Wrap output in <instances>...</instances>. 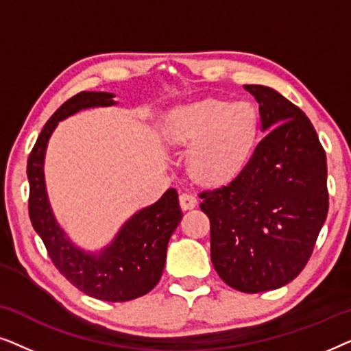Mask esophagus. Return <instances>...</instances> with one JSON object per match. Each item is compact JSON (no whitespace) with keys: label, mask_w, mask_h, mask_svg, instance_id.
Masks as SVG:
<instances>
[{"label":"esophagus","mask_w":351,"mask_h":351,"mask_svg":"<svg viewBox=\"0 0 351 351\" xmlns=\"http://www.w3.org/2000/svg\"><path fill=\"white\" fill-rule=\"evenodd\" d=\"M179 203H180V208L184 210L193 209L196 206V196L193 193H189V191H182L179 196Z\"/></svg>","instance_id":"esophagus-1"}]
</instances>
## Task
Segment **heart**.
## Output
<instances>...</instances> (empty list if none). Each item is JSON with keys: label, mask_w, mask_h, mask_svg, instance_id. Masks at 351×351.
Here are the masks:
<instances>
[{"label": "heart", "mask_w": 351, "mask_h": 351, "mask_svg": "<svg viewBox=\"0 0 351 351\" xmlns=\"http://www.w3.org/2000/svg\"><path fill=\"white\" fill-rule=\"evenodd\" d=\"M257 118L246 104L203 100L172 114L167 137L193 147L190 171L206 184H220L237 174L256 137Z\"/></svg>", "instance_id": "obj_1"}]
</instances>
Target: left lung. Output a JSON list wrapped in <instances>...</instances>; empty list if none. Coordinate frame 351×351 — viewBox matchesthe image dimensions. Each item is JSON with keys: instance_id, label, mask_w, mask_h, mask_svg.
Listing matches in <instances>:
<instances>
[{"instance_id": "1", "label": "left lung", "mask_w": 351, "mask_h": 351, "mask_svg": "<svg viewBox=\"0 0 351 351\" xmlns=\"http://www.w3.org/2000/svg\"><path fill=\"white\" fill-rule=\"evenodd\" d=\"M258 102L262 131L252 156L227 185L203 190L210 261L230 287L278 289L299 276L329 209L328 165L313 124L276 90L244 84Z\"/></svg>"}]
</instances>
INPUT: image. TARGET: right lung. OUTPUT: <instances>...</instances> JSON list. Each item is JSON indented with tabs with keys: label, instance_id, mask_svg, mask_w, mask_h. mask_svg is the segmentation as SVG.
Masks as SVG:
<instances>
[{
	"label": "right lung",
	"instance_id": "1",
	"mask_svg": "<svg viewBox=\"0 0 351 351\" xmlns=\"http://www.w3.org/2000/svg\"><path fill=\"white\" fill-rule=\"evenodd\" d=\"M112 99L113 94L83 90L60 105L45 124L27 161L28 215L54 267L76 289L100 300L128 302L150 292L162 275L167 243L182 219L177 190L169 189L155 204L138 210L97 256L75 247L56 223L43 176L46 145L57 123L81 108L113 105Z\"/></svg>",
	"mask_w": 351,
	"mask_h": 351
}]
</instances>
